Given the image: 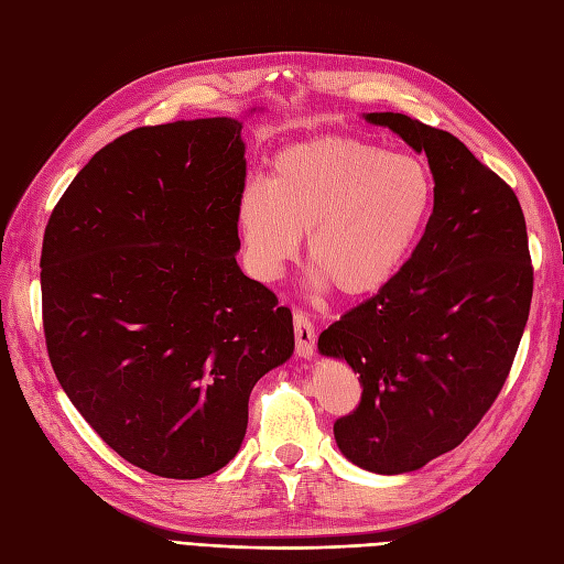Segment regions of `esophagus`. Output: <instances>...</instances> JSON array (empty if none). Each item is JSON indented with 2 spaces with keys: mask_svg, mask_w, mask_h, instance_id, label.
<instances>
[{
  "mask_svg": "<svg viewBox=\"0 0 564 564\" xmlns=\"http://www.w3.org/2000/svg\"><path fill=\"white\" fill-rule=\"evenodd\" d=\"M294 336H296V352L299 357H313L315 352V327L308 315L294 313Z\"/></svg>",
  "mask_w": 564,
  "mask_h": 564,
  "instance_id": "obj_1",
  "label": "esophagus"
}]
</instances>
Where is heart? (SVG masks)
<instances>
[{
  "label": "heart",
  "instance_id": "1",
  "mask_svg": "<svg viewBox=\"0 0 564 564\" xmlns=\"http://www.w3.org/2000/svg\"><path fill=\"white\" fill-rule=\"evenodd\" d=\"M431 169L355 135H315L282 148L268 183H247L235 199L251 272L275 280L308 232L315 289L348 299L381 292L412 259L433 216Z\"/></svg>",
  "mask_w": 564,
  "mask_h": 564
}]
</instances>
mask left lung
Instances as JSON below:
<instances>
[{
    "label": "left lung",
    "instance_id": "8db88e82",
    "mask_svg": "<svg viewBox=\"0 0 564 564\" xmlns=\"http://www.w3.org/2000/svg\"><path fill=\"white\" fill-rule=\"evenodd\" d=\"M362 117L425 152L433 216L400 275L324 329L317 350L360 373V406L334 423L340 454L400 475L458 447L497 400L534 270L516 193L456 135L400 112Z\"/></svg>",
    "mask_w": 564,
    "mask_h": 564
}]
</instances>
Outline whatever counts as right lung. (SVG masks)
<instances>
[{"label":"right lung","instance_id":"obj_1","mask_svg":"<svg viewBox=\"0 0 564 564\" xmlns=\"http://www.w3.org/2000/svg\"><path fill=\"white\" fill-rule=\"evenodd\" d=\"M245 117L119 135L67 185L44 232L58 383L106 445L172 480L235 458L251 388L294 355L292 311L235 259Z\"/></svg>","mask_w":564,"mask_h":564}]
</instances>
